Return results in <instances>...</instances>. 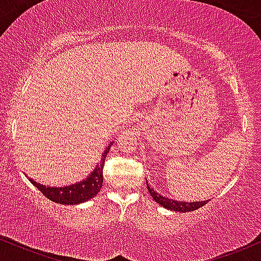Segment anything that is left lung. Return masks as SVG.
<instances>
[{
  "label": "left lung",
  "instance_id": "left-lung-1",
  "mask_svg": "<svg viewBox=\"0 0 261 261\" xmlns=\"http://www.w3.org/2000/svg\"><path fill=\"white\" fill-rule=\"evenodd\" d=\"M147 189L149 195L153 197V200L157 203H160L161 206L166 207L170 211H176V212H190L195 211V210L202 207L203 205H206L208 201L207 200H203V201H195V202H188V201H175L173 199H168V197H164L161 194H158L157 191H154L149 185L147 184Z\"/></svg>",
  "mask_w": 261,
  "mask_h": 261
}]
</instances>
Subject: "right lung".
Masks as SVG:
<instances>
[{
  "mask_svg": "<svg viewBox=\"0 0 261 261\" xmlns=\"http://www.w3.org/2000/svg\"><path fill=\"white\" fill-rule=\"evenodd\" d=\"M114 143V141L107 146L104 149L103 154H101L100 161L95 166V168L92 170L91 174L87 178L83 179L82 181H77L74 184L66 185V187H45L29 178V181L38 189L39 191L43 193L49 200L54 202L61 203V205H77V203H82L88 201L97 195L100 191L101 185H103V167L106 157L109 152L110 147Z\"/></svg>",
  "mask_w": 261,
  "mask_h": 261,
  "instance_id": "obj_1",
  "label": "right lung"
}]
</instances>
